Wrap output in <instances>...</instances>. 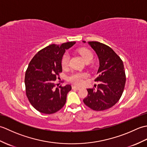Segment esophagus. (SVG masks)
<instances>
[{
	"mask_svg": "<svg viewBox=\"0 0 147 147\" xmlns=\"http://www.w3.org/2000/svg\"><path fill=\"white\" fill-rule=\"evenodd\" d=\"M72 88H73V90H80V87H77V86H73V87H72Z\"/></svg>",
	"mask_w": 147,
	"mask_h": 147,
	"instance_id": "obj_1",
	"label": "esophagus"
}]
</instances>
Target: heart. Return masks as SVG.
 <instances>
[{"label": "heart", "instance_id": "heart-1", "mask_svg": "<svg viewBox=\"0 0 147 147\" xmlns=\"http://www.w3.org/2000/svg\"><path fill=\"white\" fill-rule=\"evenodd\" d=\"M80 54L82 55L83 59L85 62L92 61L93 55L92 52L86 49H82L79 50ZM69 59V57L67 54H65L62 57L61 61V64L62 67H66L68 65ZM87 76L86 74L83 73H75L72 74L71 75L69 76V81L77 85H81L83 82V79L86 78Z\"/></svg>", "mask_w": 147, "mask_h": 147}]
</instances>
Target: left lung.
Wrapping results in <instances>:
<instances>
[{"mask_svg":"<svg viewBox=\"0 0 147 147\" xmlns=\"http://www.w3.org/2000/svg\"><path fill=\"white\" fill-rule=\"evenodd\" d=\"M86 43L85 41H83ZM99 60L97 90L88 88L85 104L94 111H100L112 107L120 99L126 83V74L121 58L109 46L98 42H88Z\"/></svg>","mask_w":147,"mask_h":147,"instance_id":"obj_1","label":"left lung"}]
</instances>
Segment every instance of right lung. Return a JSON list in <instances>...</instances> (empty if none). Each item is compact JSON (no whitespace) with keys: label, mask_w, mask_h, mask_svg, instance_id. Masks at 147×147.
I'll return each instance as SVG.
<instances>
[{"label":"right lung","mask_w":147,"mask_h":147,"mask_svg":"<svg viewBox=\"0 0 147 147\" xmlns=\"http://www.w3.org/2000/svg\"><path fill=\"white\" fill-rule=\"evenodd\" d=\"M75 43L50 45L37 52L30 61L24 78L26 93L30 104L40 112L54 114L65 104L71 86L54 88V81L62 71L61 61L65 50Z\"/></svg>","instance_id":"obj_1"}]
</instances>
